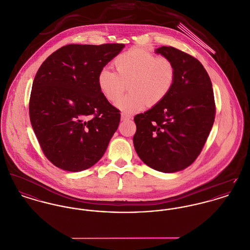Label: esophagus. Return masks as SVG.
I'll use <instances>...</instances> for the list:
<instances>
[{
	"instance_id": "34e87169",
	"label": "esophagus",
	"mask_w": 250,
	"mask_h": 250,
	"mask_svg": "<svg viewBox=\"0 0 250 250\" xmlns=\"http://www.w3.org/2000/svg\"><path fill=\"white\" fill-rule=\"evenodd\" d=\"M131 119V116L126 115V114H125V113H123L122 115H121V120L122 121H128V120H130Z\"/></svg>"
}]
</instances>
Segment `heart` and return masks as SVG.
<instances>
[{
    "instance_id": "heart-1",
    "label": "heart",
    "mask_w": 250,
    "mask_h": 250,
    "mask_svg": "<svg viewBox=\"0 0 250 250\" xmlns=\"http://www.w3.org/2000/svg\"><path fill=\"white\" fill-rule=\"evenodd\" d=\"M115 72L100 70L97 83L104 97L115 103L128 84L130 93L116 104L125 114L142 111L147 104H161L172 90L176 69L168 58L133 48L120 54L113 61Z\"/></svg>"
}]
</instances>
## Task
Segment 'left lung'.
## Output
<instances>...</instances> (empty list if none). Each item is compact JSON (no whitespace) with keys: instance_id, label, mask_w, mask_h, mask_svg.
Listing matches in <instances>:
<instances>
[{"instance_id":"8db88e82","label":"left lung","mask_w":250,"mask_h":250,"mask_svg":"<svg viewBox=\"0 0 250 250\" xmlns=\"http://www.w3.org/2000/svg\"><path fill=\"white\" fill-rule=\"evenodd\" d=\"M157 54L171 60L175 83L170 94L145 113L135 116V150L155 170L173 173L189 167L201 153L215 119L211 81L195 58L172 46Z\"/></svg>"}]
</instances>
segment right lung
I'll return each instance as SVG.
<instances>
[{"mask_svg":"<svg viewBox=\"0 0 250 250\" xmlns=\"http://www.w3.org/2000/svg\"><path fill=\"white\" fill-rule=\"evenodd\" d=\"M123 43L67 44L42 63L34 78L29 117L45 157L78 172L105 152L121 114L101 93L97 77Z\"/></svg>","mask_w":250,"mask_h":250,"instance_id":"1","label":"right lung"}]
</instances>
